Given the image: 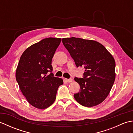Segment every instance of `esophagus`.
<instances>
[{
  "label": "esophagus",
  "mask_w": 133,
  "mask_h": 133,
  "mask_svg": "<svg viewBox=\"0 0 133 133\" xmlns=\"http://www.w3.org/2000/svg\"><path fill=\"white\" fill-rule=\"evenodd\" d=\"M66 81L67 82H71L72 81V79L71 78H70V79H66Z\"/></svg>",
  "instance_id": "1"
}]
</instances>
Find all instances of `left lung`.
<instances>
[{
	"instance_id": "obj_1",
	"label": "left lung",
	"mask_w": 133,
	"mask_h": 133,
	"mask_svg": "<svg viewBox=\"0 0 133 133\" xmlns=\"http://www.w3.org/2000/svg\"><path fill=\"white\" fill-rule=\"evenodd\" d=\"M62 43L74 59L76 66L84 67L83 78L75 77L80 91L74 98L83 106L91 107L105 99L115 78L114 58L102 44L92 40L71 37Z\"/></svg>"
}]
</instances>
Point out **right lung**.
<instances>
[{
  "label": "right lung",
  "mask_w": 133,
  "mask_h": 133,
  "mask_svg": "<svg viewBox=\"0 0 133 133\" xmlns=\"http://www.w3.org/2000/svg\"><path fill=\"white\" fill-rule=\"evenodd\" d=\"M61 42V38L42 39L27 48L20 58L16 79L22 94L36 108L44 109L51 105L58 87L63 83L62 79L52 73V59Z\"/></svg>",
  "instance_id": "1"
}]
</instances>
